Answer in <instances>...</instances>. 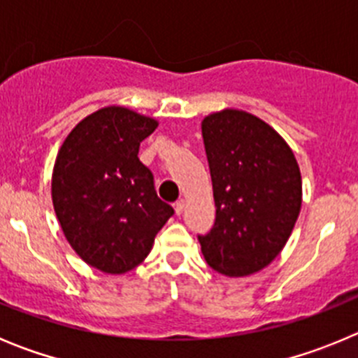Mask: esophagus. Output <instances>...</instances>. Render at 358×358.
Returning <instances> with one entry per match:
<instances>
[{"label":"esophagus","mask_w":358,"mask_h":358,"mask_svg":"<svg viewBox=\"0 0 358 358\" xmlns=\"http://www.w3.org/2000/svg\"><path fill=\"white\" fill-rule=\"evenodd\" d=\"M185 206H186V202L182 201V199H179V201H177L176 204H173V210H176L177 215H181L182 211H185Z\"/></svg>","instance_id":"obj_1"}]
</instances>
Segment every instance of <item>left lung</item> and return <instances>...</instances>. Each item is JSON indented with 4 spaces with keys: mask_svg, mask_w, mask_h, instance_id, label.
<instances>
[{
    "mask_svg": "<svg viewBox=\"0 0 358 358\" xmlns=\"http://www.w3.org/2000/svg\"><path fill=\"white\" fill-rule=\"evenodd\" d=\"M217 215L199 235L204 260L224 276L258 273L285 248L301 210V172L285 140L245 110L202 120Z\"/></svg>",
    "mask_w": 358,
    "mask_h": 358,
    "instance_id": "obj_1",
    "label": "left lung"
}]
</instances>
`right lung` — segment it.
Here are the masks:
<instances>
[{
  "mask_svg": "<svg viewBox=\"0 0 358 358\" xmlns=\"http://www.w3.org/2000/svg\"><path fill=\"white\" fill-rule=\"evenodd\" d=\"M156 127V120L127 107H103L69 132L57 156V218L75 252L102 273L138 267L173 215L138 157L140 143Z\"/></svg>",
  "mask_w": 358,
  "mask_h": 358,
  "instance_id": "1",
  "label": "right lung"
}]
</instances>
